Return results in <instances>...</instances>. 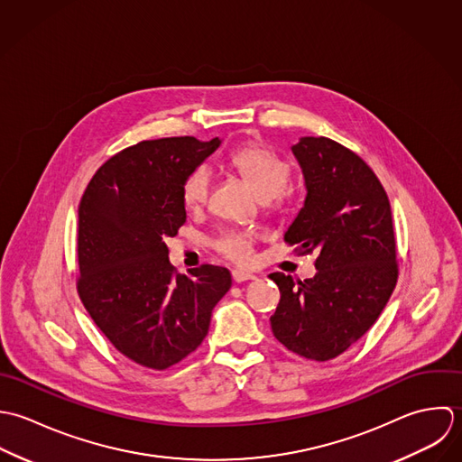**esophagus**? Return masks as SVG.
Returning a JSON list of instances; mask_svg holds the SVG:
<instances>
[{"label":"esophagus","mask_w":462,"mask_h":462,"mask_svg":"<svg viewBox=\"0 0 462 462\" xmlns=\"http://www.w3.org/2000/svg\"><path fill=\"white\" fill-rule=\"evenodd\" d=\"M232 278H234V282L241 283V282H246V280H255L257 277L254 273H248V272H243V270H234Z\"/></svg>","instance_id":"esophagus-1"}]
</instances>
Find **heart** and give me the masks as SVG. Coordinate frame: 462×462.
<instances>
[{
    "instance_id": "b5f03b06",
    "label": "heart",
    "mask_w": 462,
    "mask_h": 462,
    "mask_svg": "<svg viewBox=\"0 0 462 462\" xmlns=\"http://www.w3.org/2000/svg\"><path fill=\"white\" fill-rule=\"evenodd\" d=\"M230 166L254 192L270 203H278L285 196L289 180V164L272 148L263 144H246L234 150L228 157ZM210 190V171L207 168L194 170L182 187V201L189 210H198L205 205ZM254 232L230 228L225 230L216 248L232 261L250 263L254 255Z\"/></svg>"
}]
</instances>
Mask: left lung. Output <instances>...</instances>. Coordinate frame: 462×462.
I'll list each match as a JSON object with an SVG mask.
<instances>
[{
    "label": "left lung",
    "mask_w": 462,
    "mask_h": 462,
    "mask_svg": "<svg viewBox=\"0 0 462 462\" xmlns=\"http://www.w3.org/2000/svg\"><path fill=\"white\" fill-rule=\"evenodd\" d=\"M291 152L307 196L285 241L298 252H316L318 272L303 282L270 275L280 289L272 328L287 350L321 363L368 332L396 285L393 216L383 187L348 148L301 137Z\"/></svg>",
    "instance_id": "1"
}]
</instances>
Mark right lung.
Masks as SVG:
<instances>
[{
	"instance_id": "obj_1",
	"label": "right lung",
	"mask_w": 462,
	"mask_h": 462,
	"mask_svg": "<svg viewBox=\"0 0 462 462\" xmlns=\"http://www.w3.org/2000/svg\"><path fill=\"white\" fill-rule=\"evenodd\" d=\"M221 139L143 141L108 159L79 207V294L125 357L152 369L180 363L205 339L226 268L175 273L168 237L185 223L182 187Z\"/></svg>"
}]
</instances>
